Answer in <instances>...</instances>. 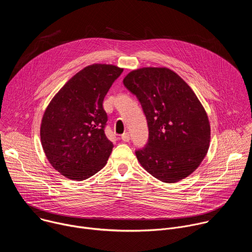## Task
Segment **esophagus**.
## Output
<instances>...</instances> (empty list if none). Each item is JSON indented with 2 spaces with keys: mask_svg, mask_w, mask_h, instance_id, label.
Instances as JSON below:
<instances>
[{
  "mask_svg": "<svg viewBox=\"0 0 252 252\" xmlns=\"http://www.w3.org/2000/svg\"><path fill=\"white\" fill-rule=\"evenodd\" d=\"M121 137H122V139H123L124 141H126V142L129 141V139H130V136H129V133H128V132H124Z\"/></svg>",
  "mask_w": 252,
  "mask_h": 252,
  "instance_id": "esophagus-1",
  "label": "esophagus"
}]
</instances>
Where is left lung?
<instances>
[{
	"instance_id": "1",
	"label": "left lung",
	"mask_w": 252,
	"mask_h": 252,
	"mask_svg": "<svg viewBox=\"0 0 252 252\" xmlns=\"http://www.w3.org/2000/svg\"><path fill=\"white\" fill-rule=\"evenodd\" d=\"M139 100L149 126L137 160L160 182L173 184L191 174L207 154L210 126L190 87L167 67H142L124 79Z\"/></svg>"
}]
</instances>
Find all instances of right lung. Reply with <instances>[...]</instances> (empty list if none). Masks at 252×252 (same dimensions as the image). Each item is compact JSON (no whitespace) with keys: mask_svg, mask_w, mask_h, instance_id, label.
<instances>
[{"mask_svg":"<svg viewBox=\"0 0 252 252\" xmlns=\"http://www.w3.org/2000/svg\"><path fill=\"white\" fill-rule=\"evenodd\" d=\"M124 68L105 63L86 66L53 97L41 124L46 157L62 175L84 181L99 171L114 145L106 137L102 101Z\"/></svg>","mask_w":252,"mask_h":252,"instance_id":"obj_1","label":"right lung"}]
</instances>
